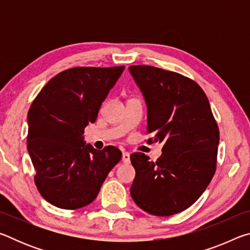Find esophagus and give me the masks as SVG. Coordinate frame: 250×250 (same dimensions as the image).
I'll use <instances>...</instances> for the list:
<instances>
[{
    "label": "esophagus",
    "instance_id": "obj_1",
    "mask_svg": "<svg viewBox=\"0 0 250 250\" xmlns=\"http://www.w3.org/2000/svg\"><path fill=\"white\" fill-rule=\"evenodd\" d=\"M122 162L129 163L130 162V153L129 152H124L122 153Z\"/></svg>",
    "mask_w": 250,
    "mask_h": 250
}]
</instances>
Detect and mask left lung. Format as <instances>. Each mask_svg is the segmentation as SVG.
<instances>
[{
    "instance_id": "8db88e82",
    "label": "left lung",
    "mask_w": 250,
    "mask_h": 250,
    "mask_svg": "<svg viewBox=\"0 0 250 250\" xmlns=\"http://www.w3.org/2000/svg\"><path fill=\"white\" fill-rule=\"evenodd\" d=\"M147 108V142L163 143L156 162L145 153L130 155L135 170L131 196L141 209L171 216L193 205L216 170L219 131L198 84L153 66H130Z\"/></svg>"
}]
</instances>
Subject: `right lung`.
I'll list each match as a JSON object with an SVG mask.
<instances>
[{"label": "right lung", "instance_id": "right-lung-1", "mask_svg": "<svg viewBox=\"0 0 250 250\" xmlns=\"http://www.w3.org/2000/svg\"><path fill=\"white\" fill-rule=\"evenodd\" d=\"M125 66L75 67L45 84L28 110L27 150L37 189L50 204L77 209L95 200L121 151L86 145L83 130L94 124L101 104Z\"/></svg>", "mask_w": 250, "mask_h": 250}]
</instances>
